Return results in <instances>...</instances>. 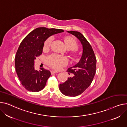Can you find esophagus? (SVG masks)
<instances>
[{
	"label": "esophagus",
	"instance_id": "obj_1",
	"mask_svg": "<svg viewBox=\"0 0 127 127\" xmlns=\"http://www.w3.org/2000/svg\"><path fill=\"white\" fill-rule=\"evenodd\" d=\"M51 73L52 74H53L57 73H58V72H57L56 71H54V70H52V71H51Z\"/></svg>",
	"mask_w": 127,
	"mask_h": 127
}]
</instances>
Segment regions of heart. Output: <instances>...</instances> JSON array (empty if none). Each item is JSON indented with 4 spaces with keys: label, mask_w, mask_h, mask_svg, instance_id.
I'll return each mask as SVG.
<instances>
[{
    "label": "heart",
    "mask_w": 127,
    "mask_h": 127,
    "mask_svg": "<svg viewBox=\"0 0 127 127\" xmlns=\"http://www.w3.org/2000/svg\"><path fill=\"white\" fill-rule=\"evenodd\" d=\"M53 40V37L51 36L49 37L44 42V48H49L51 46ZM64 41L67 48L69 50H74L77 48V42L72 37H66ZM47 63L48 64L51 66L52 68L56 70H59L68 64V60L65 57L57 54H52L47 57Z\"/></svg>",
    "instance_id": "1"
}]
</instances>
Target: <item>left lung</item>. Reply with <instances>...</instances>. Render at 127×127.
<instances>
[{
    "instance_id": "left-lung-1",
    "label": "left lung",
    "mask_w": 127,
    "mask_h": 127,
    "mask_svg": "<svg viewBox=\"0 0 127 127\" xmlns=\"http://www.w3.org/2000/svg\"><path fill=\"white\" fill-rule=\"evenodd\" d=\"M67 32L77 37L83 48L79 62L67 70L74 76L59 85V90L64 95L74 97L83 93L91 85L96 73V58L91 44L83 34L77 31Z\"/></svg>"
}]
</instances>
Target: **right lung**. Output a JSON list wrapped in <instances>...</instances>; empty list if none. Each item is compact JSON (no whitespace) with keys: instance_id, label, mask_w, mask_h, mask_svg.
<instances>
[{"instance_id":"right-lung-1","label":"right lung","mask_w":127,"mask_h":127,"mask_svg":"<svg viewBox=\"0 0 127 127\" xmlns=\"http://www.w3.org/2000/svg\"><path fill=\"white\" fill-rule=\"evenodd\" d=\"M62 29L40 27L35 29L23 39L16 52L15 69L22 85L29 91L39 92L44 88L51 72L34 68V61L42 53L44 42L50 36L63 32Z\"/></svg>"}]
</instances>
